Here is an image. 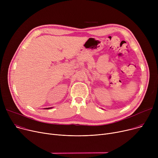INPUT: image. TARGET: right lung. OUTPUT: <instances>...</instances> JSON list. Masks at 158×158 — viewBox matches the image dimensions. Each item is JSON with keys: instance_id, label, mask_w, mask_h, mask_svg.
<instances>
[{"instance_id": "right-lung-1", "label": "right lung", "mask_w": 158, "mask_h": 158, "mask_svg": "<svg viewBox=\"0 0 158 158\" xmlns=\"http://www.w3.org/2000/svg\"><path fill=\"white\" fill-rule=\"evenodd\" d=\"M51 108H52V107H47V108H44V109H45V110H48V109H51Z\"/></svg>"}]
</instances>
